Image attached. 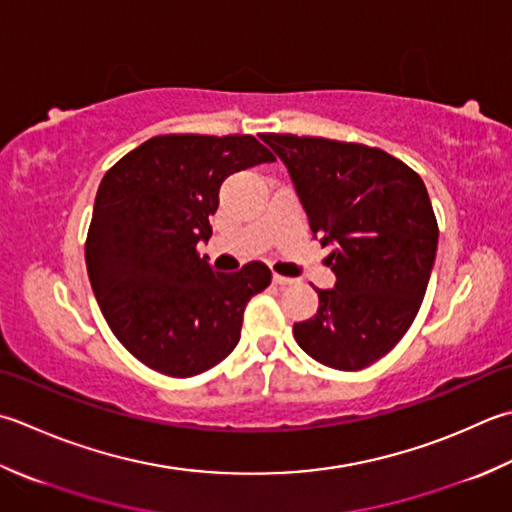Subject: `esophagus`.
<instances>
[{"label": "esophagus", "mask_w": 512, "mask_h": 512, "mask_svg": "<svg viewBox=\"0 0 512 512\" xmlns=\"http://www.w3.org/2000/svg\"><path fill=\"white\" fill-rule=\"evenodd\" d=\"M295 282V279L293 277H284V275H273V284H277V286H290V284H293Z\"/></svg>", "instance_id": "obj_1"}]
</instances>
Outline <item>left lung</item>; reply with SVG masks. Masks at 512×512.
<instances>
[{"label":"left lung","mask_w":512,"mask_h":512,"mask_svg":"<svg viewBox=\"0 0 512 512\" xmlns=\"http://www.w3.org/2000/svg\"><path fill=\"white\" fill-rule=\"evenodd\" d=\"M282 159L337 282L293 326L299 348L337 370L384 357L413 324L437 255V219L415 170L379 148L262 135Z\"/></svg>","instance_id":"1"}]
</instances>
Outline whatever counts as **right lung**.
<instances>
[{
	"label": "right lung",
	"mask_w": 512,
	"mask_h": 512,
	"mask_svg": "<svg viewBox=\"0 0 512 512\" xmlns=\"http://www.w3.org/2000/svg\"><path fill=\"white\" fill-rule=\"evenodd\" d=\"M273 153L250 135H159L130 150L97 188L86 239L88 279L130 355L170 377L204 373L233 353L248 299L270 284L250 262L217 273L197 244L224 179Z\"/></svg>",
	"instance_id": "obj_1"
}]
</instances>
